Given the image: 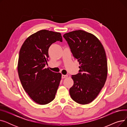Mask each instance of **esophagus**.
Returning a JSON list of instances; mask_svg holds the SVG:
<instances>
[{
    "instance_id": "1",
    "label": "esophagus",
    "mask_w": 127,
    "mask_h": 127,
    "mask_svg": "<svg viewBox=\"0 0 127 127\" xmlns=\"http://www.w3.org/2000/svg\"><path fill=\"white\" fill-rule=\"evenodd\" d=\"M68 77V75H62V78L64 79V78H66Z\"/></svg>"
}]
</instances>
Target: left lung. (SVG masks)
I'll return each mask as SVG.
<instances>
[{
    "label": "left lung",
    "mask_w": 127,
    "mask_h": 127,
    "mask_svg": "<svg viewBox=\"0 0 127 127\" xmlns=\"http://www.w3.org/2000/svg\"><path fill=\"white\" fill-rule=\"evenodd\" d=\"M63 37L80 65V72L71 76L74 85L69 89V94L77 103L89 104L97 97L107 78L105 50L96 36L83 30L66 33Z\"/></svg>",
    "instance_id": "1"
}]
</instances>
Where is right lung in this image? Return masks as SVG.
I'll return each mask as SVG.
<instances>
[{
    "label": "right lung",
    "instance_id": "obj_1",
    "mask_svg": "<svg viewBox=\"0 0 127 127\" xmlns=\"http://www.w3.org/2000/svg\"><path fill=\"white\" fill-rule=\"evenodd\" d=\"M58 41L59 32L39 30L27 38L20 49L17 70L23 87L35 102L44 105L55 99L62 74L45 68L48 61V49Z\"/></svg>",
    "mask_w": 127,
    "mask_h": 127
}]
</instances>
